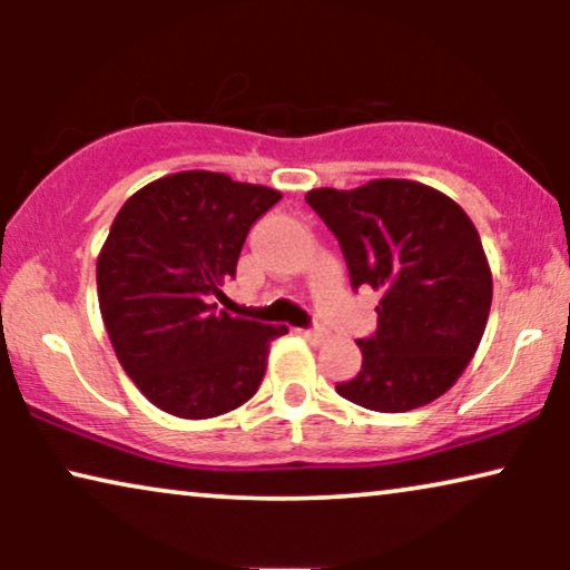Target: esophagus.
Wrapping results in <instances>:
<instances>
[{"mask_svg": "<svg viewBox=\"0 0 570 570\" xmlns=\"http://www.w3.org/2000/svg\"><path fill=\"white\" fill-rule=\"evenodd\" d=\"M303 334H306L311 342H324L326 337H330V332H326V326H322V324L311 326V330H306Z\"/></svg>", "mask_w": 570, "mask_h": 570, "instance_id": "obj_1", "label": "esophagus"}]
</instances>
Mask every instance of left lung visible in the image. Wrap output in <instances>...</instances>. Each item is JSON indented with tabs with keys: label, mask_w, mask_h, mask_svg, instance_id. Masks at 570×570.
Instances as JSON below:
<instances>
[{
	"label": "left lung",
	"mask_w": 570,
	"mask_h": 570,
	"mask_svg": "<svg viewBox=\"0 0 570 570\" xmlns=\"http://www.w3.org/2000/svg\"><path fill=\"white\" fill-rule=\"evenodd\" d=\"M306 202L340 240L355 291L381 293L376 332L357 340L361 371L337 394L376 412L439 400L472 361L493 301L478 228L454 199L407 178L311 189Z\"/></svg>",
	"instance_id": "obj_1"
}]
</instances>
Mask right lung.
<instances>
[{"instance_id":"1","label":"right lung","mask_w":570,"mask_h":570,"mask_svg":"<svg viewBox=\"0 0 570 570\" xmlns=\"http://www.w3.org/2000/svg\"><path fill=\"white\" fill-rule=\"evenodd\" d=\"M283 194L213 170L158 178L124 202L98 256V303L121 368L155 407L205 420L252 400L272 326L217 311L252 225Z\"/></svg>"}]
</instances>
